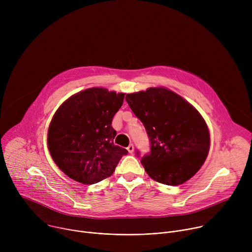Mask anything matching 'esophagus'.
I'll return each instance as SVG.
<instances>
[{
    "label": "esophagus",
    "instance_id": "esophagus-1",
    "mask_svg": "<svg viewBox=\"0 0 252 252\" xmlns=\"http://www.w3.org/2000/svg\"><path fill=\"white\" fill-rule=\"evenodd\" d=\"M127 151H128V153H129V154H132V153H133V151H134V147H133L132 143H131V145H129V146L127 147Z\"/></svg>",
    "mask_w": 252,
    "mask_h": 252
}]
</instances>
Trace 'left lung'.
Here are the masks:
<instances>
[{
  "instance_id": "obj_1",
  "label": "left lung",
  "mask_w": 252,
  "mask_h": 252,
  "mask_svg": "<svg viewBox=\"0 0 252 252\" xmlns=\"http://www.w3.org/2000/svg\"><path fill=\"white\" fill-rule=\"evenodd\" d=\"M126 100L143 124L151 151L140 162L155 181L178 186L203 164L209 151L207 126L194 107L164 88L127 94ZM139 157V152H135Z\"/></svg>"
}]
</instances>
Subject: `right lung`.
<instances>
[{
  "instance_id": "obj_1",
  "label": "right lung",
  "mask_w": 252,
  "mask_h": 252,
  "mask_svg": "<svg viewBox=\"0 0 252 252\" xmlns=\"http://www.w3.org/2000/svg\"><path fill=\"white\" fill-rule=\"evenodd\" d=\"M125 94L92 88L67 98L49 127L48 147L59 168L74 181L96 184L112 175L127 154L116 146L112 122Z\"/></svg>"
}]
</instances>
